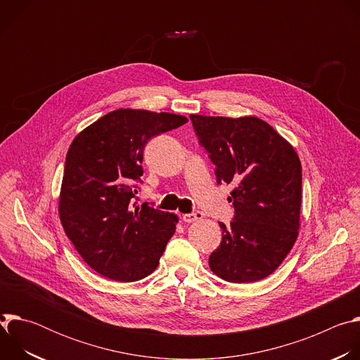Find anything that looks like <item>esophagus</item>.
Wrapping results in <instances>:
<instances>
[{
  "label": "esophagus",
  "instance_id": "1",
  "mask_svg": "<svg viewBox=\"0 0 360 360\" xmlns=\"http://www.w3.org/2000/svg\"><path fill=\"white\" fill-rule=\"evenodd\" d=\"M202 218H203V214H202L200 211H193V212H191V214H185V215L182 217L184 222H186V224L195 222V221H198V219H202Z\"/></svg>",
  "mask_w": 360,
  "mask_h": 360
}]
</instances>
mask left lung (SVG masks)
I'll use <instances>...</instances> for the list:
<instances>
[{
	"label": "left lung",
	"instance_id": "obj_1",
	"mask_svg": "<svg viewBox=\"0 0 360 360\" xmlns=\"http://www.w3.org/2000/svg\"><path fill=\"white\" fill-rule=\"evenodd\" d=\"M199 145L215 165L217 182L232 184L235 215L219 222L221 245L210 266L232 283L271 275L292 249L299 229L302 165L293 146L256 117L191 115Z\"/></svg>",
	"mask_w": 360,
	"mask_h": 360
}]
</instances>
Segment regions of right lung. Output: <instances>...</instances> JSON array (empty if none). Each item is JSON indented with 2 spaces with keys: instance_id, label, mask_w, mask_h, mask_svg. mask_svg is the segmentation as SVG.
<instances>
[{
  "instance_id": "add662e5",
  "label": "right lung",
  "mask_w": 360,
  "mask_h": 360,
  "mask_svg": "<svg viewBox=\"0 0 360 360\" xmlns=\"http://www.w3.org/2000/svg\"><path fill=\"white\" fill-rule=\"evenodd\" d=\"M185 117L112 111L72 141L64 168L60 218L82 259L99 275L135 282L157 269L178 218L148 202L138 207L148 141Z\"/></svg>"
}]
</instances>
